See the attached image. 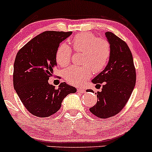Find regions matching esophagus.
<instances>
[{"mask_svg": "<svg viewBox=\"0 0 152 152\" xmlns=\"http://www.w3.org/2000/svg\"><path fill=\"white\" fill-rule=\"evenodd\" d=\"M77 91H79V92H81V93H84L85 91H86V90H85L84 88H78L77 89Z\"/></svg>", "mask_w": 152, "mask_h": 152, "instance_id": "obj_1", "label": "esophagus"}]
</instances>
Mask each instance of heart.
Masks as SVG:
<instances>
[{
    "mask_svg": "<svg viewBox=\"0 0 152 152\" xmlns=\"http://www.w3.org/2000/svg\"><path fill=\"white\" fill-rule=\"evenodd\" d=\"M75 52H82L81 66H71L63 72V77L70 84H83L91 76L93 72L98 73L106 67L111 55L109 42L103 38H97L91 33L82 32L76 34L71 39ZM72 52L66 44L58 48L56 60L58 65L65 67L71 62Z\"/></svg>",
    "mask_w": 152,
    "mask_h": 152,
    "instance_id": "heart-1",
    "label": "heart"
}]
</instances>
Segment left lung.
Wrapping results in <instances>:
<instances>
[{"instance_id": "left-lung-1", "label": "left lung", "mask_w": 152, "mask_h": 152, "mask_svg": "<svg viewBox=\"0 0 152 152\" xmlns=\"http://www.w3.org/2000/svg\"><path fill=\"white\" fill-rule=\"evenodd\" d=\"M105 36L110 45V58L105 68L91 81L102 87L101 91L96 93L95 105L89 108L99 118H110L122 110L132 94L136 80L132 53L126 42L110 31L105 32Z\"/></svg>"}]
</instances>
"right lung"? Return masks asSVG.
<instances>
[{
	"label": "right lung",
	"instance_id": "obj_1",
	"mask_svg": "<svg viewBox=\"0 0 152 152\" xmlns=\"http://www.w3.org/2000/svg\"><path fill=\"white\" fill-rule=\"evenodd\" d=\"M72 31H46L19 50L14 65V87L26 109L39 118L59 110L68 94L76 89L63 82L58 89L48 83L57 66L56 55L61 42Z\"/></svg>",
	"mask_w": 152,
	"mask_h": 152
}]
</instances>
